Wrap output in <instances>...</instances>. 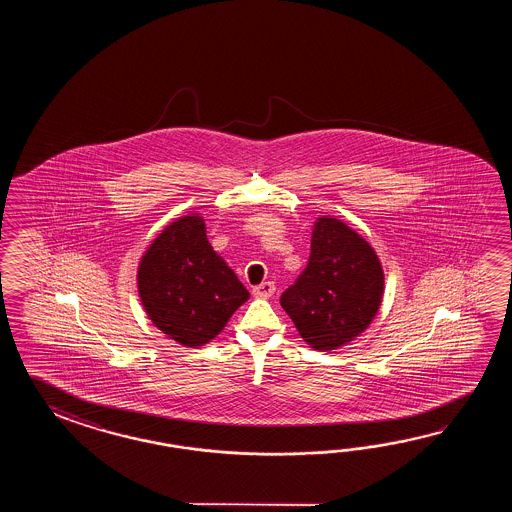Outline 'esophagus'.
I'll list each match as a JSON object with an SVG mask.
<instances>
[{
  "label": "esophagus",
  "mask_w": 512,
  "mask_h": 512,
  "mask_svg": "<svg viewBox=\"0 0 512 512\" xmlns=\"http://www.w3.org/2000/svg\"><path fill=\"white\" fill-rule=\"evenodd\" d=\"M276 291V285L272 282H263L252 289V294L258 298H269Z\"/></svg>",
  "instance_id": "1"
}]
</instances>
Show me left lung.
<instances>
[{
	"mask_svg": "<svg viewBox=\"0 0 512 512\" xmlns=\"http://www.w3.org/2000/svg\"><path fill=\"white\" fill-rule=\"evenodd\" d=\"M384 272L368 241L346 223L318 218L302 274L280 298L300 337L331 351L370 326L381 307Z\"/></svg>",
	"mask_w": 512,
	"mask_h": 512,
	"instance_id": "obj_1",
	"label": "left lung"
}]
</instances>
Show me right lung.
Listing matches in <instances>:
<instances>
[{"mask_svg": "<svg viewBox=\"0 0 512 512\" xmlns=\"http://www.w3.org/2000/svg\"><path fill=\"white\" fill-rule=\"evenodd\" d=\"M137 287L153 326L186 348H199L227 326L249 291L207 240L199 214L175 219L139 263Z\"/></svg>", "mask_w": 512, "mask_h": 512, "instance_id": "add662e5", "label": "right lung"}]
</instances>
